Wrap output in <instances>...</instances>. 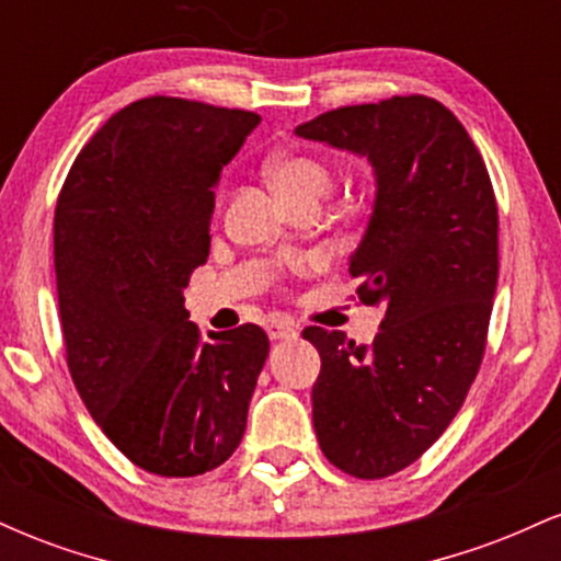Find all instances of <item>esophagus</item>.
<instances>
[{
  "instance_id": "34e87169",
  "label": "esophagus",
  "mask_w": 561,
  "mask_h": 561,
  "mask_svg": "<svg viewBox=\"0 0 561 561\" xmlns=\"http://www.w3.org/2000/svg\"><path fill=\"white\" fill-rule=\"evenodd\" d=\"M268 337H272V340H293V337H298V327L287 324V321H274V324H268Z\"/></svg>"
}]
</instances>
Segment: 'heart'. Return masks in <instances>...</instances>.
I'll return each instance as SVG.
<instances>
[{"mask_svg": "<svg viewBox=\"0 0 561 561\" xmlns=\"http://www.w3.org/2000/svg\"><path fill=\"white\" fill-rule=\"evenodd\" d=\"M266 173L289 205L302 199H324L334 184V173L324 160L306 152H285L268 158Z\"/></svg>", "mask_w": 561, "mask_h": 561, "instance_id": "1", "label": "heart"}]
</instances>
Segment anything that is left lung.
<instances>
[{"mask_svg":"<svg viewBox=\"0 0 561 561\" xmlns=\"http://www.w3.org/2000/svg\"><path fill=\"white\" fill-rule=\"evenodd\" d=\"M295 134L369 160L375 205L347 272L382 306L375 343L306 327L321 371L313 430L327 459L362 480L401 472L465 403L485 353L499 282V208L478 147L430 96L321 113Z\"/></svg>","mask_w":561,"mask_h":561,"instance_id":"8db88e82","label":"left lung"}]
</instances>
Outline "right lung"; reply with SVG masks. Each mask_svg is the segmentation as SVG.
<instances>
[{"mask_svg":"<svg viewBox=\"0 0 561 561\" xmlns=\"http://www.w3.org/2000/svg\"><path fill=\"white\" fill-rule=\"evenodd\" d=\"M261 115L176 96L118 111L70 165L55 208L68 369L89 414L134 465L195 478L234 454L268 337H199L184 308L208 261L224 165Z\"/></svg>","mask_w":561,"mask_h":561,"instance_id":"obj_1","label":"right lung"}]
</instances>
